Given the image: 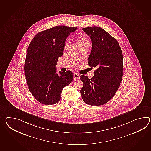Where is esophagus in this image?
Returning <instances> with one entry per match:
<instances>
[{"label":"esophagus","mask_w":151,"mask_h":151,"mask_svg":"<svg viewBox=\"0 0 151 151\" xmlns=\"http://www.w3.org/2000/svg\"><path fill=\"white\" fill-rule=\"evenodd\" d=\"M80 78V75L77 73H74V79L75 80H79Z\"/></svg>","instance_id":"esophagus-1"}]
</instances>
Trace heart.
<instances>
[{"label": "heart", "mask_w": 151, "mask_h": 151, "mask_svg": "<svg viewBox=\"0 0 151 151\" xmlns=\"http://www.w3.org/2000/svg\"><path fill=\"white\" fill-rule=\"evenodd\" d=\"M78 44V45L80 44H84L89 43V41L87 39L84 37H78V40H77Z\"/></svg>", "instance_id": "obj_1"}]
</instances>
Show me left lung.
Wrapping results in <instances>:
<instances>
[{
	"instance_id": "1",
	"label": "left lung",
	"mask_w": 151,
	"mask_h": 151,
	"mask_svg": "<svg viewBox=\"0 0 151 151\" xmlns=\"http://www.w3.org/2000/svg\"><path fill=\"white\" fill-rule=\"evenodd\" d=\"M82 30L92 42L88 63L96 69L91 79L81 75L83 84L81 94L87 104L101 106L114 96L120 87L124 72L122 51L117 40L101 27H88Z\"/></svg>"
}]
</instances>
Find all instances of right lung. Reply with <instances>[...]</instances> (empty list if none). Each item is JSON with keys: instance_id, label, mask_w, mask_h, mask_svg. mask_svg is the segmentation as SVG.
<instances>
[{"instance_id": "add662e5", "label": "right lung", "mask_w": 151, "mask_h": 151, "mask_svg": "<svg viewBox=\"0 0 151 151\" xmlns=\"http://www.w3.org/2000/svg\"><path fill=\"white\" fill-rule=\"evenodd\" d=\"M77 29L64 25L52 27L38 33L29 45L24 65L27 84L31 93L42 104L58 102L63 88L73 80L71 71L57 74L56 65L67 38Z\"/></svg>"}]
</instances>
